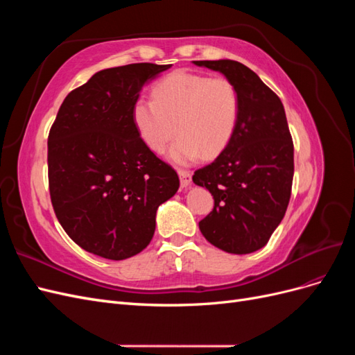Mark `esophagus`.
Masks as SVG:
<instances>
[{"label": "esophagus", "mask_w": 355, "mask_h": 355, "mask_svg": "<svg viewBox=\"0 0 355 355\" xmlns=\"http://www.w3.org/2000/svg\"><path fill=\"white\" fill-rule=\"evenodd\" d=\"M179 178H180V187L188 188L191 185V173L187 170H179Z\"/></svg>", "instance_id": "esophagus-1"}]
</instances>
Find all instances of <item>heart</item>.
Segmentation results:
<instances>
[{"mask_svg": "<svg viewBox=\"0 0 355 355\" xmlns=\"http://www.w3.org/2000/svg\"><path fill=\"white\" fill-rule=\"evenodd\" d=\"M132 116L153 153H163L178 132L168 157L176 164H189L228 146L240 121V96L227 78L176 71L155 84L153 101L133 103Z\"/></svg>", "mask_w": 355, "mask_h": 355, "instance_id": "b5f03b06", "label": "heart"}]
</instances>
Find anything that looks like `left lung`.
<instances>
[{
	"label": "left lung",
	"mask_w": 355,
	"mask_h": 355,
	"mask_svg": "<svg viewBox=\"0 0 355 355\" xmlns=\"http://www.w3.org/2000/svg\"><path fill=\"white\" fill-rule=\"evenodd\" d=\"M220 72L240 96V121L228 146L192 180L206 187L214 209L198 225L218 249L247 254L262 249L284 218L293 180V142L284 106L240 62L194 60Z\"/></svg>",
	"instance_id": "left-lung-1"
}]
</instances>
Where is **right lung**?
Listing matches in <instances>:
<instances>
[{"label":"right lung","instance_id":"1","mask_svg":"<svg viewBox=\"0 0 355 355\" xmlns=\"http://www.w3.org/2000/svg\"><path fill=\"white\" fill-rule=\"evenodd\" d=\"M170 65L132 63L96 72L60 105L49 135V187L62 228L81 249L123 261L153 240L176 171L139 136L133 103Z\"/></svg>","mask_w":355,"mask_h":355}]
</instances>
